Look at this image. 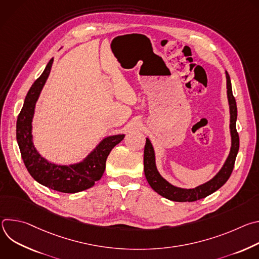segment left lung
I'll return each mask as SVG.
<instances>
[{
	"mask_svg": "<svg viewBox=\"0 0 259 259\" xmlns=\"http://www.w3.org/2000/svg\"><path fill=\"white\" fill-rule=\"evenodd\" d=\"M227 75V88H228V98L230 103V112H231V135H232V147L230 155L220 171L208 182L199 186L195 189H180L176 188L170 184L167 180H165L157 170L156 161H155V152L153 145L149 138H146V142L144 145V155H143V165H144V174L147 182H149L152 189L157 192L162 197L174 201V202H195L197 200L206 198L207 196L213 194L218 189H220L230 178L234 166L236 157L239 152L240 139L239 134L236 128L237 121V103L236 99L233 95L232 83L230 79V75L226 71Z\"/></svg>",
	"mask_w": 259,
	"mask_h": 259,
	"instance_id": "left-lung-1",
	"label": "left lung"
}]
</instances>
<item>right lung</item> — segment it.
<instances>
[{
  "label": "right lung",
  "mask_w": 259,
  "mask_h": 259,
  "mask_svg": "<svg viewBox=\"0 0 259 259\" xmlns=\"http://www.w3.org/2000/svg\"><path fill=\"white\" fill-rule=\"evenodd\" d=\"M53 63L48 62L42 75L34 81L24 99L23 106L17 118L16 139L23 163L32 178L43 186L66 194L85 191L94 186L105 170L107 156L125 137L124 134L104 138L96 149L81 163L61 166L49 163L36 152L32 143L31 121L34 105L47 81Z\"/></svg>",
  "instance_id": "add662e5"
}]
</instances>
